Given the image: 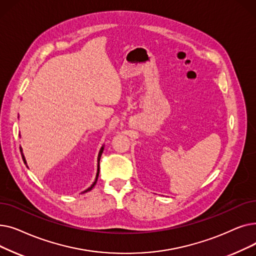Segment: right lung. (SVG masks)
I'll use <instances>...</instances> for the list:
<instances>
[{"instance_id": "obj_1", "label": "right lung", "mask_w": 256, "mask_h": 256, "mask_svg": "<svg viewBox=\"0 0 256 256\" xmlns=\"http://www.w3.org/2000/svg\"><path fill=\"white\" fill-rule=\"evenodd\" d=\"M102 152H104V146L100 148V152H98V172H96V180H94V182L91 184V186H89L87 190H85L83 193H87V192H89V191H91L92 190V188L96 186V182H98V174H100V156H102ZM20 152H22V160H24V164H26V158H24V154H22V147H20Z\"/></svg>"}]
</instances>
